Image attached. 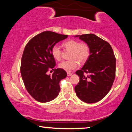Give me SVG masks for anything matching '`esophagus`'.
Returning a JSON list of instances; mask_svg holds the SVG:
<instances>
[{
	"label": "esophagus",
	"instance_id": "34e87169",
	"mask_svg": "<svg viewBox=\"0 0 132 132\" xmlns=\"http://www.w3.org/2000/svg\"><path fill=\"white\" fill-rule=\"evenodd\" d=\"M71 75H72V73H71V72H67V75H68V76H70Z\"/></svg>",
	"mask_w": 132,
	"mask_h": 132
}]
</instances>
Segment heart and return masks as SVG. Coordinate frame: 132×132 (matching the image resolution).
<instances>
[{
    "instance_id": "b5f03b06",
    "label": "heart",
    "mask_w": 132,
    "mask_h": 132,
    "mask_svg": "<svg viewBox=\"0 0 132 132\" xmlns=\"http://www.w3.org/2000/svg\"><path fill=\"white\" fill-rule=\"evenodd\" d=\"M64 50L70 51L69 58L70 60L62 62L59 67L66 71H70L77 68L79 61L82 63L86 62L90 56V48L86 42H80L76 39H68L62 44ZM51 55L56 61H60L62 57V51L57 45H53L51 48Z\"/></svg>"
}]
</instances>
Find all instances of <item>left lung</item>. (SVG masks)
<instances>
[{"mask_svg": "<svg viewBox=\"0 0 132 132\" xmlns=\"http://www.w3.org/2000/svg\"><path fill=\"white\" fill-rule=\"evenodd\" d=\"M87 44L90 56L76 73L80 81L75 86L77 97L87 103L101 100L109 93L114 81L116 58L111 45L93 34L76 35Z\"/></svg>", "mask_w": 132, "mask_h": 132, "instance_id": "1", "label": "left lung"}]
</instances>
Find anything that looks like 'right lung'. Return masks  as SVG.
I'll list each match as a JSON object with an SVG mask.
<instances>
[{
	"instance_id": "right-lung-1",
	"label": "right lung",
	"mask_w": 132,
	"mask_h": 132,
	"mask_svg": "<svg viewBox=\"0 0 132 132\" xmlns=\"http://www.w3.org/2000/svg\"><path fill=\"white\" fill-rule=\"evenodd\" d=\"M67 37L68 35L44 31L32 38L25 46L21 75L26 90L37 101L47 102L59 95V82L67 76V73L63 69H55L52 75H48L56 65L51 51L53 45Z\"/></svg>"
}]
</instances>
